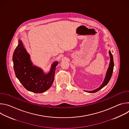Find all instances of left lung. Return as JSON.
I'll return each mask as SVG.
<instances>
[{
	"mask_svg": "<svg viewBox=\"0 0 129 129\" xmlns=\"http://www.w3.org/2000/svg\"><path fill=\"white\" fill-rule=\"evenodd\" d=\"M109 54H110V63L109 64V67L108 69L107 73H106V76L105 77V79L104 80V81L103 82V83L102 84V85L98 89L91 91H86V92H89V93H95L96 92L99 91L100 90H101V89H102L104 87H105L109 82L110 79L111 78L112 73H113V68H114V62H113V56L111 52V51H109Z\"/></svg>",
	"mask_w": 129,
	"mask_h": 129,
	"instance_id": "1",
	"label": "left lung"
}]
</instances>
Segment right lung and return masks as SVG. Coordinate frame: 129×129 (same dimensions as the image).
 Masks as SVG:
<instances>
[{
    "label": "right lung",
    "mask_w": 129,
    "mask_h": 129,
    "mask_svg": "<svg viewBox=\"0 0 129 129\" xmlns=\"http://www.w3.org/2000/svg\"><path fill=\"white\" fill-rule=\"evenodd\" d=\"M18 42L13 56L16 77L26 90L37 93L44 92L50 87L53 82L58 62H54L50 72L44 74L42 69L33 65L29 55L23 47L21 40H19Z\"/></svg>",
    "instance_id": "right-lung-1"
}]
</instances>
